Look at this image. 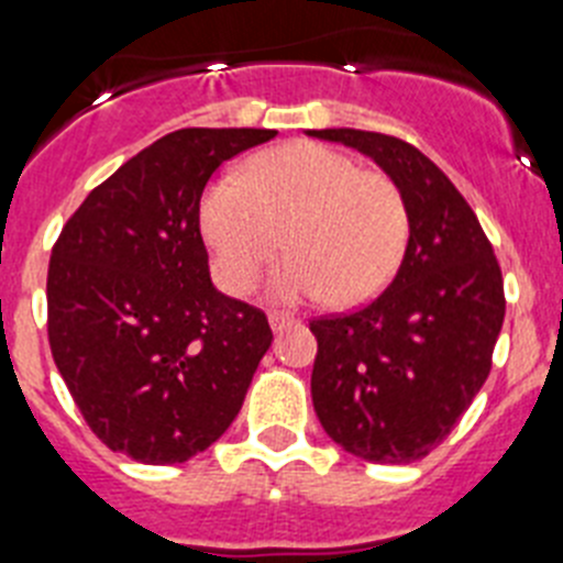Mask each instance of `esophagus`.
Returning <instances> with one entry per match:
<instances>
[{
    "mask_svg": "<svg viewBox=\"0 0 563 563\" xmlns=\"http://www.w3.org/2000/svg\"><path fill=\"white\" fill-rule=\"evenodd\" d=\"M267 321H271L273 332H282V330H287V327L296 324V318L287 316V312H271V316H267Z\"/></svg>",
    "mask_w": 563,
    "mask_h": 563,
    "instance_id": "obj_1",
    "label": "esophagus"
}]
</instances>
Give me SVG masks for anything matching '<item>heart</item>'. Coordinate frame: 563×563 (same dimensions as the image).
<instances>
[{
	"label": "heart",
	"instance_id": "b5f03b06",
	"mask_svg": "<svg viewBox=\"0 0 563 563\" xmlns=\"http://www.w3.org/2000/svg\"><path fill=\"white\" fill-rule=\"evenodd\" d=\"M200 225L213 276L233 296L251 290L282 242V298L327 296L335 307L372 301L400 271L411 236L409 202L383 172L321 143L258 154L247 180L208 188Z\"/></svg>",
	"mask_w": 563,
	"mask_h": 563
}]
</instances>
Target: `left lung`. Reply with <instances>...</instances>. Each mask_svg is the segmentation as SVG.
Instances as JSON below:
<instances>
[{"label":"left lung","mask_w":563,"mask_h":563,"mask_svg":"<svg viewBox=\"0 0 563 563\" xmlns=\"http://www.w3.org/2000/svg\"><path fill=\"white\" fill-rule=\"evenodd\" d=\"M369 154L402 188L411 236L369 305L312 318V406L327 434L366 462L429 456L490 375L505 321L494 245L454 183L411 143L361 129L310 132Z\"/></svg>","instance_id":"1"}]
</instances>
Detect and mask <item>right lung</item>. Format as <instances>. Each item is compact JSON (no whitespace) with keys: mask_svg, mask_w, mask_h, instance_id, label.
Returning a JSON list of instances; mask_svg holds the SVG:
<instances>
[{"mask_svg":"<svg viewBox=\"0 0 563 563\" xmlns=\"http://www.w3.org/2000/svg\"><path fill=\"white\" fill-rule=\"evenodd\" d=\"M273 129H177L89 191L47 267L49 352L107 449L174 465L220 440L273 341L213 290L200 233L211 174Z\"/></svg>","mask_w":563,"mask_h":563,"instance_id":"obj_1","label":"right lung"}]
</instances>
